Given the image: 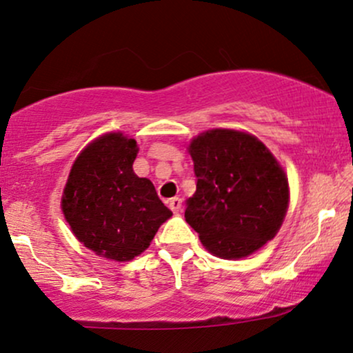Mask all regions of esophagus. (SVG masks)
I'll use <instances>...</instances> for the list:
<instances>
[{
    "instance_id": "esophagus-1",
    "label": "esophagus",
    "mask_w": 353,
    "mask_h": 353,
    "mask_svg": "<svg viewBox=\"0 0 353 353\" xmlns=\"http://www.w3.org/2000/svg\"><path fill=\"white\" fill-rule=\"evenodd\" d=\"M168 205L169 208L172 210V213H179L181 212V207H182V199L179 197H172L168 200Z\"/></svg>"
}]
</instances>
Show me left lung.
I'll use <instances>...</instances> for the list:
<instances>
[{"label":"left lung","instance_id":"obj_1","mask_svg":"<svg viewBox=\"0 0 353 353\" xmlns=\"http://www.w3.org/2000/svg\"><path fill=\"white\" fill-rule=\"evenodd\" d=\"M197 190L185 221L221 259L251 256L274 239L287 215V174L269 148L246 132L213 128L189 145Z\"/></svg>","mask_w":353,"mask_h":353}]
</instances>
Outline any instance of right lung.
<instances>
[{
    "mask_svg": "<svg viewBox=\"0 0 353 353\" xmlns=\"http://www.w3.org/2000/svg\"><path fill=\"white\" fill-rule=\"evenodd\" d=\"M138 145L105 133L84 148L71 168L61 210L74 236L97 256L132 261L150 246L172 212L153 182L133 172Z\"/></svg>",
    "mask_w": 353,
    "mask_h": 353,
    "instance_id": "1",
    "label": "right lung"
}]
</instances>
